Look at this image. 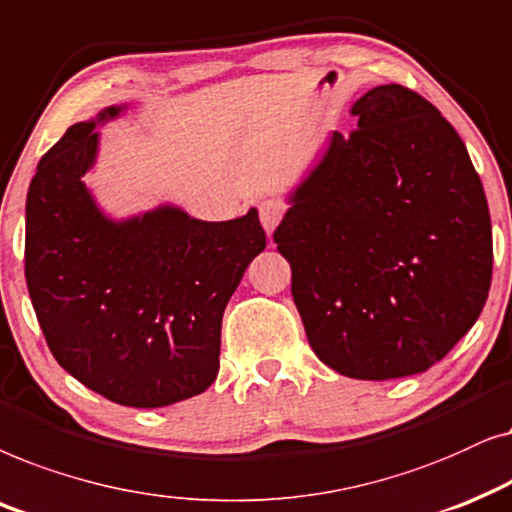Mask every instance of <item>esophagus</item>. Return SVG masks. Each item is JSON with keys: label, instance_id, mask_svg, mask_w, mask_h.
<instances>
[{"label": "esophagus", "instance_id": "obj_1", "mask_svg": "<svg viewBox=\"0 0 512 512\" xmlns=\"http://www.w3.org/2000/svg\"><path fill=\"white\" fill-rule=\"evenodd\" d=\"M283 215H285V206L281 201L269 199V201L260 203V220H262V227L267 229L269 236L274 234V229L278 227V222L283 220Z\"/></svg>", "mask_w": 512, "mask_h": 512}]
</instances>
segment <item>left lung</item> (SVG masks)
<instances>
[{
  "mask_svg": "<svg viewBox=\"0 0 512 512\" xmlns=\"http://www.w3.org/2000/svg\"><path fill=\"white\" fill-rule=\"evenodd\" d=\"M351 114L358 128L332 133L274 241L313 353L351 379L410 377L478 320L492 220L466 145L426 98L377 86Z\"/></svg>",
  "mask_w": 512,
  "mask_h": 512,
  "instance_id": "1",
  "label": "left lung"
}]
</instances>
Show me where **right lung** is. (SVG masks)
I'll use <instances>...</instances> for the list:
<instances>
[{
    "label": "right lung",
    "instance_id": "right-lung-1",
    "mask_svg": "<svg viewBox=\"0 0 512 512\" xmlns=\"http://www.w3.org/2000/svg\"><path fill=\"white\" fill-rule=\"evenodd\" d=\"M42 156L25 206V281L46 344L74 379L126 407H166L220 370L222 313L267 245L257 210L201 222L156 208L112 222L84 185L100 121Z\"/></svg>",
    "mask_w": 512,
    "mask_h": 512
}]
</instances>
